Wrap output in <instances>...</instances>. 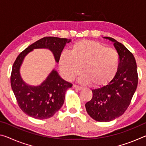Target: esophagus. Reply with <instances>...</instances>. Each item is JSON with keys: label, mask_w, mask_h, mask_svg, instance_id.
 <instances>
[{"label": "esophagus", "mask_w": 146, "mask_h": 146, "mask_svg": "<svg viewBox=\"0 0 146 146\" xmlns=\"http://www.w3.org/2000/svg\"><path fill=\"white\" fill-rule=\"evenodd\" d=\"M73 88H74V89H75V90H81L82 89V88H81V87H79V86H76V85H73Z\"/></svg>", "instance_id": "34e87169"}]
</instances>
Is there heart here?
<instances>
[{
	"label": "heart",
	"mask_w": 146,
	"mask_h": 146,
	"mask_svg": "<svg viewBox=\"0 0 146 146\" xmlns=\"http://www.w3.org/2000/svg\"><path fill=\"white\" fill-rule=\"evenodd\" d=\"M118 66L119 55L115 49L91 40L76 42L71 47V53H62L59 59V68L66 80H73L80 71V82L90 83L95 88L110 83L117 74Z\"/></svg>",
	"instance_id": "b5f03b06"
}]
</instances>
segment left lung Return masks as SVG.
<instances>
[{"mask_svg":"<svg viewBox=\"0 0 146 146\" xmlns=\"http://www.w3.org/2000/svg\"><path fill=\"white\" fill-rule=\"evenodd\" d=\"M104 38L114 43L119 55L117 73L108 85L93 90V97L85 105L88 115L101 122H110L124 113L138 84L137 63L132 53L115 39Z\"/></svg>","mask_w":146,"mask_h":146,"instance_id":"1","label":"left lung"}]
</instances>
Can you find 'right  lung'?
I'll return each mask as SVG.
<instances>
[{
    "label": "right lung",
    "instance_id": "right-lung-1",
    "mask_svg": "<svg viewBox=\"0 0 146 146\" xmlns=\"http://www.w3.org/2000/svg\"><path fill=\"white\" fill-rule=\"evenodd\" d=\"M70 39L46 36L29 46L19 54L12 67L11 86L18 105L24 113L36 119H46L55 114L64 102L66 91L72 87L53 70L38 86H29L20 75V67L26 55L34 49L46 48L52 51L58 62L62 51Z\"/></svg>",
    "mask_w": 146,
    "mask_h": 146
}]
</instances>
